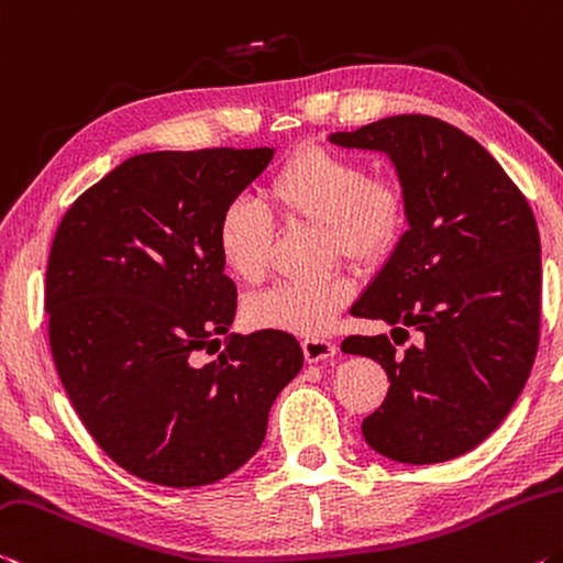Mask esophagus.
<instances>
[{
    "mask_svg": "<svg viewBox=\"0 0 563 563\" xmlns=\"http://www.w3.org/2000/svg\"><path fill=\"white\" fill-rule=\"evenodd\" d=\"M301 349H303V356H307L309 364L327 362V358L336 354V344L327 342V339H303Z\"/></svg>",
    "mask_w": 563,
    "mask_h": 563,
    "instance_id": "obj_1",
    "label": "esophagus"
}]
</instances>
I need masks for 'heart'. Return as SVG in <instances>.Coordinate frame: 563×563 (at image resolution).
Listing matches in <instances>:
<instances>
[{"label":"heart","mask_w":563,"mask_h":563,"mask_svg":"<svg viewBox=\"0 0 563 563\" xmlns=\"http://www.w3.org/2000/svg\"><path fill=\"white\" fill-rule=\"evenodd\" d=\"M266 195L279 211L324 227L329 246L358 264H376L394 252L407 227V195L391 177H368L352 156L309 146L274 174ZM272 219L249 199H232L214 229L219 262L239 282H256L266 269ZM354 297L344 274L317 282H284L254 294L244 317L256 329L319 336L334 327Z\"/></svg>","instance_id":"1"}]
</instances>
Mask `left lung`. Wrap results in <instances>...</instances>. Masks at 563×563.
Masks as SVG:
<instances>
[{"instance_id": "left-lung-1", "label": "left lung", "mask_w": 563, "mask_h": 563, "mask_svg": "<svg viewBox=\"0 0 563 563\" xmlns=\"http://www.w3.org/2000/svg\"><path fill=\"white\" fill-rule=\"evenodd\" d=\"M329 142L382 152L407 195L409 229L352 309L389 324L394 343L411 328L418 344L401 353L386 334L344 339V354L374 358L391 382L362 434L394 462H449L499 427L531 374L537 219L501 164L441 119L386 117Z\"/></svg>"}]
</instances>
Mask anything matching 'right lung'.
<instances>
[{
    "label": "right lung",
    "mask_w": 563,
    "mask_h": 563,
    "mask_svg": "<svg viewBox=\"0 0 563 563\" xmlns=\"http://www.w3.org/2000/svg\"><path fill=\"white\" fill-rule=\"evenodd\" d=\"M262 150L136 154L64 214L47 264L49 344L74 411L144 482L191 489L244 466L301 372L287 331L229 334L236 287L214 229L274 159ZM230 339L224 353L210 349ZM199 351H218L199 365Z\"/></svg>",
    "instance_id": "obj_1"
}]
</instances>
